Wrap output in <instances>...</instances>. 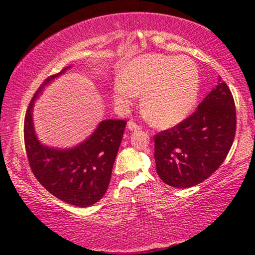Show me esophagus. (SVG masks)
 <instances>
[{"mask_svg": "<svg viewBox=\"0 0 255 255\" xmlns=\"http://www.w3.org/2000/svg\"><path fill=\"white\" fill-rule=\"evenodd\" d=\"M127 127L129 130H139V129H141L139 125H137L135 122H132V120H129Z\"/></svg>", "mask_w": 255, "mask_h": 255, "instance_id": "esophagus-1", "label": "esophagus"}]
</instances>
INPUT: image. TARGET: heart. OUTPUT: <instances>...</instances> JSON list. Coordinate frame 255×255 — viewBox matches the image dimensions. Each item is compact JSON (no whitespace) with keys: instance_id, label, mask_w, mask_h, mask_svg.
<instances>
[{"instance_id":"b5f03b06","label":"heart","mask_w":255,"mask_h":255,"mask_svg":"<svg viewBox=\"0 0 255 255\" xmlns=\"http://www.w3.org/2000/svg\"><path fill=\"white\" fill-rule=\"evenodd\" d=\"M199 72L185 56L145 55L128 62L114 84L115 99L128 105L144 93L143 110L155 126L172 127L193 109Z\"/></svg>"}]
</instances>
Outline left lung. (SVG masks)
Returning <instances> with one entry per match:
<instances>
[{
	"label": "left lung",
	"instance_id": "obj_1",
	"mask_svg": "<svg viewBox=\"0 0 255 255\" xmlns=\"http://www.w3.org/2000/svg\"><path fill=\"white\" fill-rule=\"evenodd\" d=\"M235 131L234 99L219 77L190 117L154 136L158 176L174 188L201 183L225 161Z\"/></svg>",
	"mask_w": 255,
	"mask_h": 255
}]
</instances>
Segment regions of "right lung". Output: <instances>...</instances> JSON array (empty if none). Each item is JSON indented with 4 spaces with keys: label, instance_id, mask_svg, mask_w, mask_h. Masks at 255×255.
Returning <instances> with one entry per match:
<instances>
[{
    "label": "right lung",
    "instance_id": "right-lung-1",
    "mask_svg": "<svg viewBox=\"0 0 255 255\" xmlns=\"http://www.w3.org/2000/svg\"><path fill=\"white\" fill-rule=\"evenodd\" d=\"M67 68L47 77L30 101L23 127L25 152L32 173L47 191L70 205L89 207L105 196L127 123L103 120L88 139L71 149L41 145L33 128L34 100L45 85Z\"/></svg>",
    "mask_w": 255,
    "mask_h": 255
}]
</instances>
